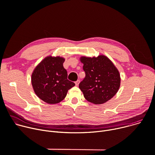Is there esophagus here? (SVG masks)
I'll use <instances>...</instances> for the list:
<instances>
[{
  "label": "esophagus",
  "mask_w": 155,
  "mask_h": 155,
  "mask_svg": "<svg viewBox=\"0 0 155 155\" xmlns=\"http://www.w3.org/2000/svg\"><path fill=\"white\" fill-rule=\"evenodd\" d=\"M79 83H80V80H77L75 82V84L77 85V86H78V84H79Z\"/></svg>",
  "instance_id": "34e87169"
}]
</instances>
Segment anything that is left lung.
I'll list each match as a JSON object with an SVG mask.
<instances>
[{"mask_svg": "<svg viewBox=\"0 0 155 155\" xmlns=\"http://www.w3.org/2000/svg\"><path fill=\"white\" fill-rule=\"evenodd\" d=\"M84 78L79 87L84 98L94 104H101L112 99L120 86V75L112 62L107 57H81Z\"/></svg>", "mask_w": 155, "mask_h": 155, "instance_id": "obj_1", "label": "left lung"}]
</instances>
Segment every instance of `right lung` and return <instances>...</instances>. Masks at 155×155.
Segmentation results:
<instances>
[{
    "label": "right lung",
    "mask_w": 155,
    "mask_h": 155,
    "mask_svg": "<svg viewBox=\"0 0 155 155\" xmlns=\"http://www.w3.org/2000/svg\"><path fill=\"white\" fill-rule=\"evenodd\" d=\"M65 59L59 56H48L34 69L31 78L36 95L48 104L62 101L75 83L68 79V72L63 67Z\"/></svg>",
    "instance_id": "right-lung-1"
}]
</instances>
